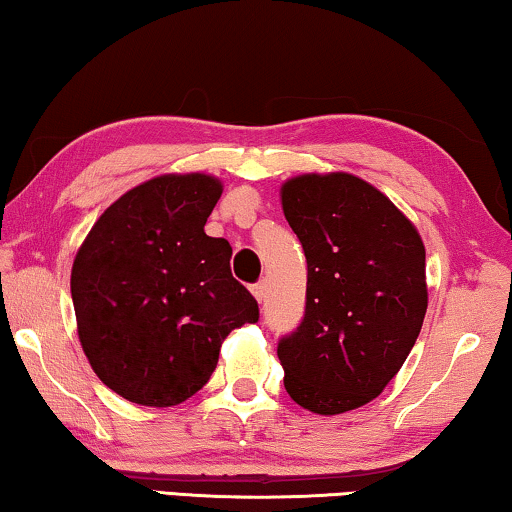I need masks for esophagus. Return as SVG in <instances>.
<instances>
[{
  "instance_id": "esophagus-1",
  "label": "esophagus",
  "mask_w": 512,
  "mask_h": 512,
  "mask_svg": "<svg viewBox=\"0 0 512 512\" xmlns=\"http://www.w3.org/2000/svg\"><path fill=\"white\" fill-rule=\"evenodd\" d=\"M265 290H267V286H265V279H261L258 283H254V286H251V293H254V297L258 302H263L265 300Z\"/></svg>"
}]
</instances>
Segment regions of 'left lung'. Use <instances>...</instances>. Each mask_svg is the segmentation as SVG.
Masks as SVG:
<instances>
[{"label":"left lung","mask_w":512,"mask_h":512,"mask_svg":"<svg viewBox=\"0 0 512 512\" xmlns=\"http://www.w3.org/2000/svg\"><path fill=\"white\" fill-rule=\"evenodd\" d=\"M281 206L306 256L300 327L277 355L304 410L343 414L380 396L405 364L428 309L426 247L380 190L352 174H304Z\"/></svg>","instance_id":"obj_1"}]
</instances>
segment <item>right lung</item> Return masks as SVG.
<instances>
[{
	"label": "right lung",
	"instance_id": "add662e5",
	"mask_svg": "<svg viewBox=\"0 0 512 512\" xmlns=\"http://www.w3.org/2000/svg\"><path fill=\"white\" fill-rule=\"evenodd\" d=\"M222 183L146 180L114 201L77 251L70 293L86 359L109 389L146 407L194 396L233 329L258 320L231 274L233 249L203 231Z\"/></svg>",
	"mask_w": 512,
	"mask_h": 512
}]
</instances>
